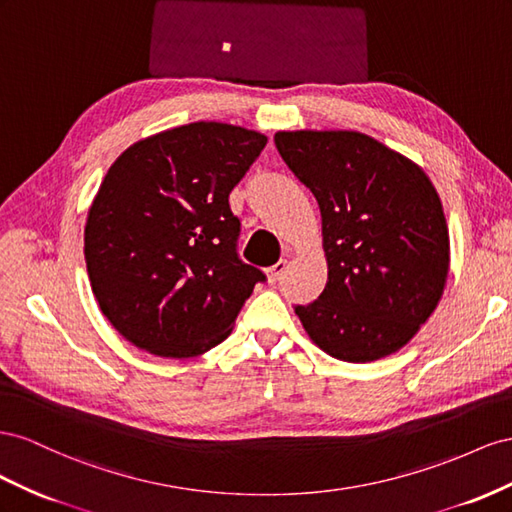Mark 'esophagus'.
<instances>
[{"instance_id":"esophagus-1","label":"esophagus","mask_w":512,"mask_h":512,"mask_svg":"<svg viewBox=\"0 0 512 512\" xmlns=\"http://www.w3.org/2000/svg\"><path fill=\"white\" fill-rule=\"evenodd\" d=\"M287 259H279L276 261V264L272 266V268H268L266 272H268V281L270 283H276V281H281V276L285 274V270H287Z\"/></svg>"}]
</instances>
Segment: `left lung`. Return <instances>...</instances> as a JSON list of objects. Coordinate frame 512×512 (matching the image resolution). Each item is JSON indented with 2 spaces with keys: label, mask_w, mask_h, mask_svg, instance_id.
<instances>
[{
  "label": "left lung",
  "mask_w": 512,
  "mask_h": 512,
  "mask_svg": "<svg viewBox=\"0 0 512 512\" xmlns=\"http://www.w3.org/2000/svg\"><path fill=\"white\" fill-rule=\"evenodd\" d=\"M276 150L321 210L328 283L296 304L304 330L345 362L390 356L442 298L448 227L427 173L354 130L276 133Z\"/></svg>",
  "instance_id": "8db88e82"
}]
</instances>
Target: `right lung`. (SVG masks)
Listing matches in <instances>:
<instances>
[{"label":"right lung","mask_w":512,"mask_h":512,"mask_svg":"<svg viewBox=\"0 0 512 512\" xmlns=\"http://www.w3.org/2000/svg\"><path fill=\"white\" fill-rule=\"evenodd\" d=\"M268 137L193 122L115 160L87 214L85 264L100 311L124 339L165 358L225 341L266 274L238 255L229 193Z\"/></svg>","instance_id":"add662e5"}]
</instances>
